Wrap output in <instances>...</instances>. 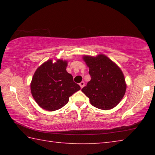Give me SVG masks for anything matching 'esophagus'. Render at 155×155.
Segmentation results:
<instances>
[{"instance_id": "esophagus-1", "label": "esophagus", "mask_w": 155, "mask_h": 155, "mask_svg": "<svg viewBox=\"0 0 155 155\" xmlns=\"http://www.w3.org/2000/svg\"><path fill=\"white\" fill-rule=\"evenodd\" d=\"M79 85H80L81 88H83L84 87V85H85V82H83V81H82V82H81L79 83Z\"/></svg>"}]
</instances>
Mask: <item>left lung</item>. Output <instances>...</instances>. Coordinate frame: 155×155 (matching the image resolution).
<instances>
[{
  "mask_svg": "<svg viewBox=\"0 0 155 155\" xmlns=\"http://www.w3.org/2000/svg\"><path fill=\"white\" fill-rule=\"evenodd\" d=\"M90 68L91 80L81 91L96 108L109 110L117 106L124 97L127 83L122 70L103 54L96 57L83 55Z\"/></svg>",
  "mask_w": 155,
  "mask_h": 155,
  "instance_id": "left-lung-1",
  "label": "left lung"
}]
</instances>
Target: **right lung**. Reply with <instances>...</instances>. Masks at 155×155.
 Here are the masks:
<instances>
[{
    "instance_id": "add662e5",
    "label": "right lung",
    "mask_w": 155,
    "mask_h": 155,
    "mask_svg": "<svg viewBox=\"0 0 155 155\" xmlns=\"http://www.w3.org/2000/svg\"><path fill=\"white\" fill-rule=\"evenodd\" d=\"M68 62L49 59L37 68L31 83V91L41 108L50 111L61 109L69 101L70 96L80 90L72 74L66 71Z\"/></svg>"
}]
</instances>
